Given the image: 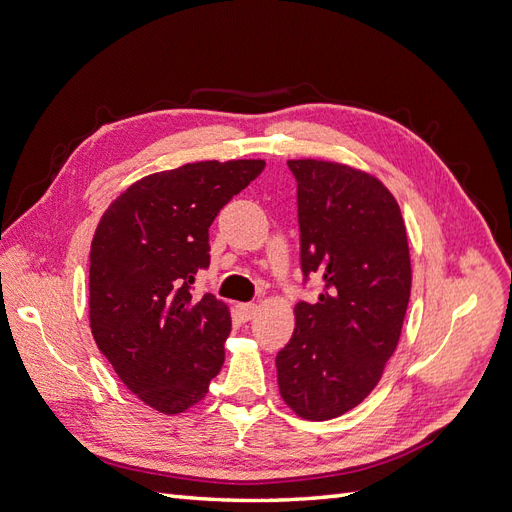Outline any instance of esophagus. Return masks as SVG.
<instances>
[{
  "label": "esophagus",
  "instance_id": "esophagus-1",
  "mask_svg": "<svg viewBox=\"0 0 512 512\" xmlns=\"http://www.w3.org/2000/svg\"><path fill=\"white\" fill-rule=\"evenodd\" d=\"M237 312L241 316V320H252L256 316V305L254 303H239L237 305Z\"/></svg>",
  "mask_w": 512,
  "mask_h": 512
}]
</instances>
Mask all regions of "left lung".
I'll use <instances>...</instances> for the list:
<instances>
[{
  "label": "left lung",
  "instance_id": "1",
  "mask_svg": "<svg viewBox=\"0 0 512 512\" xmlns=\"http://www.w3.org/2000/svg\"><path fill=\"white\" fill-rule=\"evenodd\" d=\"M297 179L301 269L322 282L294 305V333L277 352V384L307 421L359 406L380 382L410 301L406 224L374 175L337 162L288 160Z\"/></svg>",
  "mask_w": 512,
  "mask_h": 512
}]
</instances>
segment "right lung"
I'll use <instances>...</instances> for the list:
<instances>
[{
  "instance_id": "obj_1",
  "label": "right lung",
  "mask_w": 512,
  "mask_h": 512,
  "mask_svg": "<svg viewBox=\"0 0 512 512\" xmlns=\"http://www.w3.org/2000/svg\"><path fill=\"white\" fill-rule=\"evenodd\" d=\"M265 160L194 162L132 183L102 215L89 254V324L119 380L164 414L198 404L224 365L228 307L192 294L209 226Z\"/></svg>"
}]
</instances>
